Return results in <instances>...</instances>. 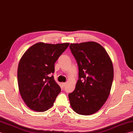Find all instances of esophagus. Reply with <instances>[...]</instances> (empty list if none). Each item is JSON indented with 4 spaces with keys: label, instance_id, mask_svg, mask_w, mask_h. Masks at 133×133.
Instances as JSON below:
<instances>
[{
    "label": "esophagus",
    "instance_id": "1",
    "mask_svg": "<svg viewBox=\"0 0 133 133\" xmlns=\"http://www.w3.org/2000/svg\"><path fill=\"white\" fill-rule=\"evenodd\" d=\"M61 85H62V87L63 88H64V87L66 86V83H62V84H61Z\"/></svg>",
    "mask_w": 133,
    "mask_h": 133
}]
</instances>
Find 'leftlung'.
<instances>
[{"instance_id": "1", "label": "left lung", "mask_w": 133, "mask_h": 133, "mask_svg": "<svg viewBox=\"0 0 133 133\" xmlns=\"http://www.w3.org/2000/svg\"><path fill=\"white\" fill-rule=\"evenodd\" d=\"M79 67V79L69 94L71 106L77 114L90 115L108 99L114 79V67L106 50L99 44L88 42L70 45Z\"/></svg>"}]
</instances>
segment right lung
<instances>
[{
    "mask_svg": "<svg viewBox=\"0 0 133 133\" xmlns=\"http://www.w3.org/2000/svg\"><path fill=\"white\" fill-rule=\"evenodd\" d=\"M69 43H37L27 50L18 66L17 79L20 94L31 110L44 112L53 106L61 92L53 76L54 63Z\"/></svg>",
    "mask_w": 133,
    "mask_h": 133,
    "instance_id": "add662e5",
    "label": "right lung"
}]
</instances>
